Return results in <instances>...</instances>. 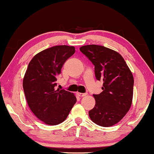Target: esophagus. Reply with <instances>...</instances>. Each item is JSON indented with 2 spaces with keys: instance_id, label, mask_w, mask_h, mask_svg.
I'll return each instance as SVG.
<instances>
[{
  "instance_id": "obj_1",
  "label": "esophagus",
  "mask_w": 154,
  "mask_h": 154,
  "mask_svg": "<svg viewBox=\"0 0 154 154\" xmlns=\"http://www.w3.org/2000/svg\"><path fill=\"white\" fill-rule=\"evenodd\" d=\"M77 95H79V96H80V97H84V96H85V95H88V93H77Z\"/></svg>"
}]
</instances>
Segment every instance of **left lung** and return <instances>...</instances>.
Returning a JSON list of instances; mask_svg holds the SVG:
<instances>
[{
	"instance_id": "8db88e82",
	"label": "left lung",
	"mask_w": 154,
	"mask_h": 154,
	"mask_svg": "<svg viewBox=\"0 0 154 154\" xmlns=\"http://www.w3.org/2000/svg\"><path fill=\"white\" fill-rule=\"evenodd\" d=\"M95 66L98 80L103 81V92L93 95L95 105L89 111L91 119L102 127H111L126 115L132 105L133 76L119 53L102 45L80 47Z\"/></svg>"
}]
</instances>
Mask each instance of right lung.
<instances>
[{
	"label": "right lung",
	"mask_w": 154,
	"mask_h": 154,
	"mask_svg": "<svg viewBox=\"0 0 154 154\" xmlns=\"http://www.w3.org/2000/svg\"><path fill=\"white\" fill-rule=\"evenodd\" d=\"M75 48L56 45L36 54L29 63L23 79V89L29 109L39 119L56 125L66 119L77 98L74 93L55 89L63 63Z\"/></svg>",
	"instance_id": "right-lung-1"
}]
</instances>
